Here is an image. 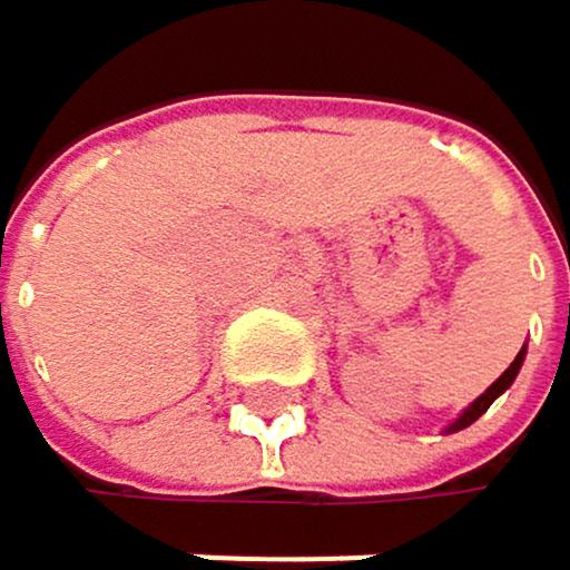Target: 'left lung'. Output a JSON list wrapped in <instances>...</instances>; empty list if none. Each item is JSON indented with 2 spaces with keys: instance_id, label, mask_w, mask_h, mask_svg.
Instances as JSON below:
<instances>
[{
  "instance_id": "8db88e82",
  "label": "left lung",
  "mask_w": 570,
  "mask_h": 570,
  "mask_svg": "<svg viewBox=\"0 0 570 570\" xmlns=\"http://www.w3.org/2000/svg\"><path fill=\"white\" fill-rule=\"evenodd\" d=\"M523 354H527V351H520V354H515V361H512V364H509V367L502 371V375H499V379H495V382H492V385L485 389V395H478V399H474V402H471V405L464 409V416H461V420H458V423H454V426H451L448 433H454V430H464V426H471V423H474L478 416H482L485 409H489V405H492V402H495V399H499V395H502V392H505V389L512 385V379L520 375Z\"/></svg>"
}]
</instances>
